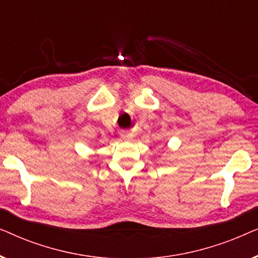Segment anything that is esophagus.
Instances as JSON below:
<instances>
[{
	"instance_id": "esophagus-1",
	"label": "esophagus",
	"mask_w": 258,
	"mask_h": 258,
	"mask_svg": "<svg viewBox=\"0 0 258 258\" xmlns=\"http://www.w3.org/2000/svg\"><path fill=\"white\" fill-rule=\"evenodd\" d=\"M132 137H133V135H132V133H130V132H125V130H124V132L121 133V139L122 140H130Z\"/></svg>"
}]
</instances>
